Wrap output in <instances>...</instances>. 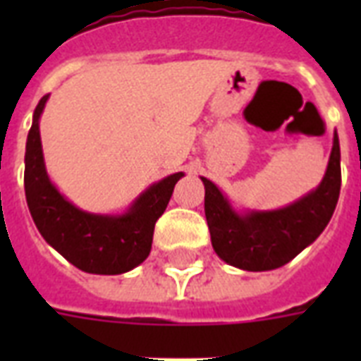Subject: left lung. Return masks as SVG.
<instances>
[{"instance_id":"obj_1","label":"left lung","mask_w":361,"mask_h":361,"mask_svg":"<svg viewBox=\"0 0 361 361\" xmlns=\"http://www.w3.org/2000/svg\"><path fill=\"white\" fill-rule=\"evenodd\" d=\"M204 212L221 260L245 271H269L290 262L330 223L341 191V149L334 133L328 166L319 185L277 209H238L208 178Z\"/></svg>"}]
</instances>
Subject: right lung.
<instances>
[{"mask_svg": "<svg viewBox=\"0 0 361 361\" xmlns=\"http://www.w3.org/2000/svg\"><path fill=\"white\" fill-rule=\"evenodd\" d=\"M39 101L25 142L24 189L37 231L50 247L86 274L120 275L142 264L152 251L153 228L183 172L170 174L144 189L121 214L80 209L59 192L47 172L41 144L42 110Z\"/></svg>", "mask_w": 361, "mask_h": 361, "instance_id": "obj_1", "label": "right lung"}]
</instances>
